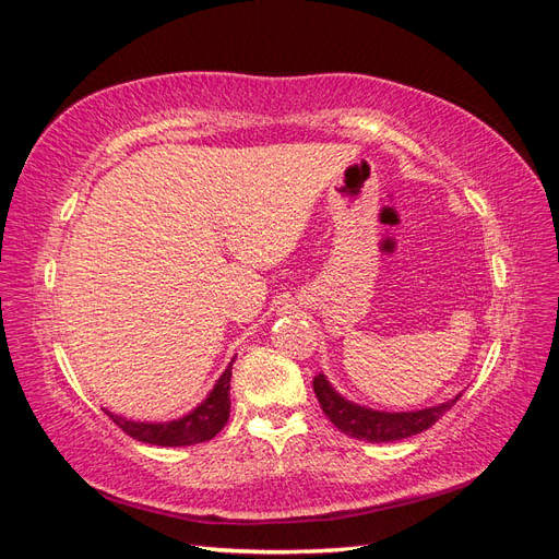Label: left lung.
<instances>
[{"mask_svg":"<svg viewBox=\"0 0 559 559\" xmlns=\"http://www.w3.org/2000/svg\"><path fill=\"white\" fill-rule=\"evenodd\" d=\"M312 386H314L321 411L326 413V417L333 421V425L343 433L357 438V441H368V443H394V441H401V438L427 431L452 408L456 399L462 396L456 394L445 403H438V405H431V408H421V411L384 413V411H373V408H366V405L347 401L343 394L335 392L324 373H319L312 380Z\"/></svg>","mask_w":559,"mask_h":559,"instance_id":"8db88e82","label":"left lung"}]
</instances>
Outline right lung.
I'll return each mask as SVG.
<instances>
[{"mask_svg":"<svg viewBox=\"0 0 559 559\" xmlns=\"http://www.w3.org/2000/svg\"><path fill=\"white\" fill-rule=\"evenodd\" d=\"M235 361V359H233ZM233 361L216 380L214 389L207 399L198 403L191 413H186L179 419L170 421H134L121 415H107L121 427L134 441H142L148 445H163V448H181V445H195L205 443L214 438L218 431L226 427L230 417V376H233Z\"/></svg>","mask_w":559,"mask_h":559,"instance_id":"1","label":"right lung"}]
</instances>
